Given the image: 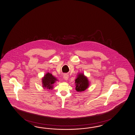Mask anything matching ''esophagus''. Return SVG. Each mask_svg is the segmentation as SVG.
<instances>
[{
	"mask_svg": "<svg viewBox=\"0 0 135 135\" xmlns=\"http://www.w3.org/2000/svg\"><path fill=\"white\" fill-rule=\"evenodd\" d=\"M68 78H69V76H68V75H67V74H64V75H63V78H64V79L65 80H68Z\"/></svg>",
	"mask_w": 135,
	"mask_h": 135,
	"instance_id": "obj_1",
	"label": "esophagus"
}]
</instances>
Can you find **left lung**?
I'll return each instance as SVG.
<instances>
[{
    "label": "left lung",
    "instance_id": "obj_1",
    "mask_svg": "<svg viewBox=\"0 0 135 135\" xmlns=\"http://www.w3.org/2000/svg\"><path fill=\"white\" fill-rule=\"evenodd\" d=\"M76 90L78 92L84 91L89 86V83L88 78L84 75V74L80 73L77 76L75 80Z\"/></svg>",
    "mask_w": 135,
    "mask_h": 135
}]
</instances>
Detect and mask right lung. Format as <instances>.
Segmentation results:
<instances>
[{
  "mask_svg": "<svg viewBox=\"0 0 135 135\" xmlns=\"http://www.w3.org/2000/svg\"><path fill=\"white\" fill-rule=\"evenodd\" d=\"M42 80L43 87L47 89H50L52 88L53 84L57 80V79L51 74L47 73L44 76Z\"/></svg>",
  "mask_w": 135,
  "mask_h": 135,
  "instance_id": "right-lung-1",
  "label": "right lung"
}]
</instances>
